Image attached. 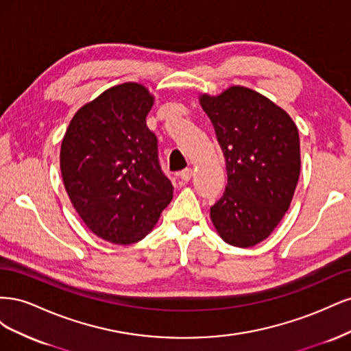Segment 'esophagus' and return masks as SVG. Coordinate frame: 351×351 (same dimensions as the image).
<instances>
[{"label":"esophagus","instance_id":"34e87169","mask_svg":"<svg viewBox=\"0 0 351 351\" xmlns=\"http://www.w3.org/2000/svg\"><path fill=\"white\" fill-rule=\"evenodd\" d=\"M192 176H193V171H192V168H184L182 173H180V177H182L184 182H189L190 178H192Z\"/></svg>","mask_w":351,"mask_h":351}]
</instances>
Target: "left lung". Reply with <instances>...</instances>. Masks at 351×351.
Masks as SVG:
<instances>
[{
	"mask_svg": "<svg viewBox=\"0 0 351 351\" xmlns=\"http://www.w3.org/2000/svg\"><path fill=\"white\" fill-rule=\"evenodd\" d=\"M200 105L226 158L227 186L210 206L218 234L236 247L267 239L289 209L300 176L299 130L278 105L249 88L231 86Z\"/></svg>",
	"mask_w": 351,
	"mask_h": 351,
	"instance_id": "left-lung-1",
	"label": "left lung"
}]
</instances>
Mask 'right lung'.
I'll return each instance as SVG.
<instances>
[{"mask_svg": "<svg viewBox=\"0 0 351 351\" xmlns=\"http://www.w3.org/2000/svg\"><path fill=\"white\" fill-rule=\"evenodd\" d=\"M152 105L143 84H117L74 114L61 143V176L74 209L93 234L114 244L149 234L173 199L146 125Z\"/></svg>", "mask_w": 351, "mask_h": 351, "instance_id": "1", "label": "right lung"}]
</instances>
